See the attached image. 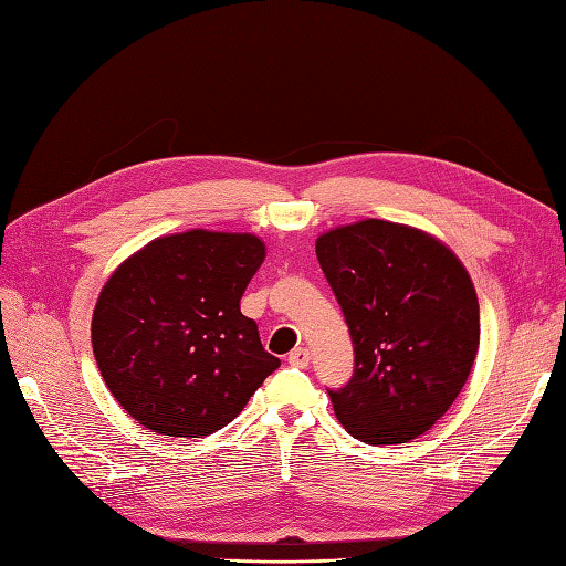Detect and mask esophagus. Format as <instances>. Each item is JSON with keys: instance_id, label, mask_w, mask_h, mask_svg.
I'll return each instance as SVG.
<instances>
[{"instance_id": "1", "label": "esophagus", "mask_w": 566, "mask_h": 566, "mask_svg": "<svg viewBox=\"0 0 566 566\" xmlns=\"http://www.w3.org/2000/svg\"><path fill=\"white\" fill-rule=\"evenodd\" d=\"M310 349H304V347H297V349H293V353L287 355V364L290 366H295V369H307L310 366Z\"/></svg>"}]
</instances>
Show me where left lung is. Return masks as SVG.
Segmentation results:
<instances>
[{"instance_id": "obj_1", "label": "left lung", "mask_w": 566, "mask_h": 566, "mask_svg": "<svg viewBox=\"0 0 566 566\" xmlns=\"http://www.w3.org/2000/svg\"><path fill=\"white\" fill-rule=\"evenodd\" d=\"M316 256L355 345V376L328 390L335 417L369 446L431 431L479 353V297L467 266L436 235L384 219L321 233Z\"/></svg>"}]
</instances>
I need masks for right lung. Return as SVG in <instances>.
Instances as JSON below:
<instances>
[{"instance_id":"right-lung-1","label":"right lung","mask_w":566,"mask_h":566,"mask_svg":"<svg viewBox=\"0 0 566 566\" xmlns=\"http://www.w3.org/2000/svg\"><path fill=\"white\" fill-rule=\"evenodd\" d=\"M266 245L252 233L192 228L120 262L93 312L106 388L145 429L202 438L231 423L281 366L240 297Z\"/></svg>"}]
</instances>
